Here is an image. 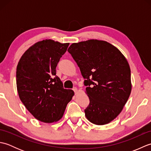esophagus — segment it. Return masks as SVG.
I'll return each mask as SVG.
<instances>
[{"label":"esophagus","instance_id":"esophagus-1","mask_svg":"<svg viewBox=\"0 0 151 151\" xmlns=\"http://www.w3.org/2000/svg\"><path fill=\"white\" fill-rule=\"evenodd\" d=\"M73 90L74 91V92L75 93H76V92L78 91V89H77V88H73Z\"/></svg>","mask_w":151,"mask_h":151}]
</instances>
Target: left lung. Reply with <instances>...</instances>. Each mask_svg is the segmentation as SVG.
<instances>
[{"mask_svg": "<svg viewBox=\"0 0 151 151\" xmlns=\"http://www.w3.org/2000/svg\"><path fill=\"white\" fill-rule=\"evenodd\" d=\"M67 51L77 63L87 86L86 118L95 124L110 123L121 113L132 89L129 64L117 48L90 40L70 45Z\"/></svg>", "mask_w": 151, "mask_h": 151, "instance_id": "left-lung-1", "label": "left lung"}]
</instances>
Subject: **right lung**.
Segmentation results:
<instances>
[{
	"mask_svg": "<svg viewBox=\"0 0 151 151\" xmlns=\"http://www.w3.org/2000/svg\"><path fill=\"white\" fill-rule=\"evenodd\" d=\"M69 43L52 40L39 41L31 46L19 60L16 84L21 102L33 116L51 123L63 117L74 91L64 89L56 75V67Z\"/></svg>",
	"mask_w": 151,
	"mask_h": 151,
	"instance_id": "obj_1",
	"label": "right lung"
}]
</instances>
